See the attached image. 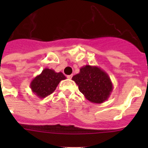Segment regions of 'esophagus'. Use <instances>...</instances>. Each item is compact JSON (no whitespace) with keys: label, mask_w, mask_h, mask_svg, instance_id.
<instances>
[{"label":"esophagus","mask_w":148,"mask_h":148,"mask_svg":"<svg viewBox=\"0 0 148 148\" xmlns=\"http://www.w3.org/2000/svg\"><path fill=\"white\" fill-rule=\"evenodd\" d=\"M67 78H69V79H71L72 78V77H73V75H67Z\"/></svg>","instance_id":"obj_1"}]
</instances>
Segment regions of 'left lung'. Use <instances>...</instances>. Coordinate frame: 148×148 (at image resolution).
<instances>
[{
    "label": "left lung",
    "mask_w": 148,
    "mask_h": 148,
    "mask_svg": "<svg viewBox=\"0 0 148 148\" xmlns=\"http://www.w3.org/2000/svg\"><path fill=\"white\" fill-rule=\"evenodd\" d=\"M80 92L90 102L101 104L109 99L113 90V83L108 74L101 68L85 65L79 73L73 77Z\"/></svg>",
    "instance_id": "1"
}]
</instances>
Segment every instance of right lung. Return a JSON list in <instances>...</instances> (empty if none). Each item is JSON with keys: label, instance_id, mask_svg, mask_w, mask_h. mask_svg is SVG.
<instances>
[{"label": "right lung", "instance_id": "add662e5", "mask_svg": "<svg viewBox=\"0 0 148 148\" xmlns=\"http://www.w3.org/2000/svg\"><path fill=\"white\" fill-rule=\"evenodd\" d=\"M64 79L66 77L61 72L56 73L54 70L45 68L30 82V88L35 95L44 99L53 93L60 82Z\"/></svg>", "mask_w": 148, "mask_h": 148}]
</instances>
